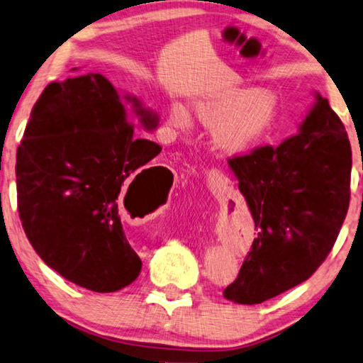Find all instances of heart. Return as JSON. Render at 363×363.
I'll return each instance as SVG.
<instances>
[{"instance_id":"1","label":"heart","mask_w":363,"mask_h":363,"mask_svg":"<svg viewBox=\"0 0 363 363\" xmlns=\"http://www.w3.org/2000/svg\"><path fill=\"white\" fill-rule=\"evenodd\" d=\"M194 111L206 129L213 130V147L228 157H244L273 134L279 119L278 99L268 90L238 87L215 91L194 103ZM168 125L187 130L191 113L181 103L168 109Z\"/></svg>"}]
</instances>
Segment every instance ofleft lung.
I'll return each instance as SVG.
<instances>
[{
    "label": "left lung",
    "instance_id": "obj_1",
    "mask_svg": "<svg viewBox=\"0 0 363 363\" xmlns=\"http://www.w3.org/2000/svg\"><path fill=\"white\" fill-rule=\"evenodd\" d=\"M298 129L278 147L229 158L257 238L228 301L262 303L303 283L325 262L346 220L352 152L342 121L320 94Z\"/></svg>",
    "mask_w": 363,
    "mask_h": 363
}]
</instances>
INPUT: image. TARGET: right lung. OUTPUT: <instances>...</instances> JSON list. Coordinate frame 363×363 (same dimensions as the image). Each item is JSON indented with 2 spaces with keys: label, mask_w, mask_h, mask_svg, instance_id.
Segmentation results:
<instances>
[{
  "label": "right lung",
  "mask_w": 363,
  "mask_h": 363,
  "mask_svg": "<svg viewBox=\"0 0 363 363\" xmlns=\"http://www.w3.org/2000/svg\"><path fill=\"white\" fill-rule=\"evenodd\" d=\"M134 119L147 129L158 124L157 114L135 96H119L105 76L80 74L47 85L17 148V210L27 239L50 268L94 292L123 289L142 269L119 203L128 177L161 147L137 137ZM158 168L136 174L124 206L137 179L150 172L132 195Z\"/></svg>",
  "instance_id": "add662e5"
}]
</instances>
